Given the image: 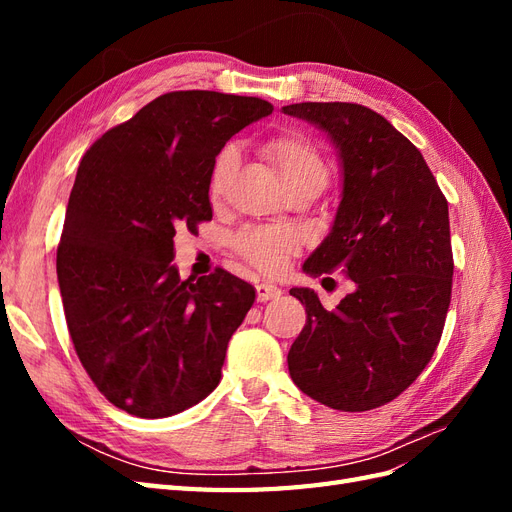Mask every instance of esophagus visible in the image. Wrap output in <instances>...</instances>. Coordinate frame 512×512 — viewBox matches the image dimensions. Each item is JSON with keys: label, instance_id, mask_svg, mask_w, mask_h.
Segmentation results:
<instances>
[{"label": "esophagus", "instance_id": "obj_1", "mask_svg": "<svg viewBox=\"0 0 512 512\" xmlns=\"http://www.w3.org/2000/svg\"><path fill=\"white\" fill-rule=\"evenodd\" d=\"M280 294H282V290L277 288V286H273V284H258L256 286V297H258L260 303L277 299V297H280Z\"/></svg>", "mask_w": 512, "mask_h": 512}]
</instances>
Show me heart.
Segmentation results:
<instances>
[{
  "instance_id": "1",
  "label": "heart",
  "mask_w": 512,
  "mask_h": 512,
  "mask_svg": "<svg viewBox=\"0 0 512 512\" xmlns=\"http://www.w3.org/2000/svg\"><path fill=\"white\" fill-rule=\"evenodd\" d=\"M260 153L275 166L290 194L299 190H314L320 194L331 179L329 162L324 160L312 138L301 132H284L269 138L262 143ZM237 164L239 153L235 147H224L215 156L209 177L211 203H220L224 198ZM232 247L258 271L280 273L288 258L299 252L301 241L297 232L282 226H247L237 232L232 239Z\"/></svg>"
}]
</instances>
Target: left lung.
<instances>
[{
    "label": "left lung",
    "instance_id": "obj_1",
    "mask_svg": "<svg viewBox=\"0 0 512 512\" xmlns=\"http://www.w3.org/2000/svg\"><path fill=\"white\" fill-rule=\"evenodd\" d=\"M284 113L327 132L344 168L333 228L303 271L342 269L354 282L331 312L314 290H290L307 314L290 378L333 410H374L421 376L442 337L453 288L448 203L421 151L371 108L301 102Z\"/></svg>",
    "mask_w": 512,
    "mask_h": 512
}]
</instances>
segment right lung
<instances>
[{"label": "right lung", "instance_id": "right-lung-1", "mask_svg": "<svg viewBox=\"0 0 512 512\" xmlns=\"http://www.w3.org/2000/svg\"><path fill=\"white\" fill-rule=\"evenodd\" d=\"M267 100L170 91L87 149L57 247V280L79 361L113 406L164 418L222 378L256 290L224 269L181 280L179 228L213 218L209 177L230 136Z\"/></svg>", "mask_w": 512, "mask_h": 512}]
</instances>
